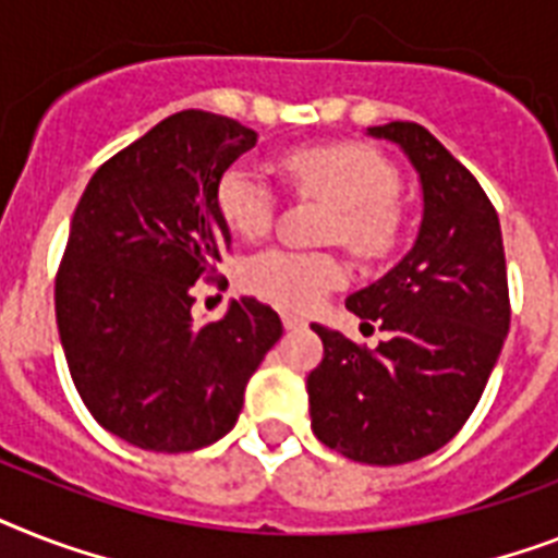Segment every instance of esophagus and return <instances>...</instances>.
Returning <instances> with one entry per match:
<instances>
[{"mask_svg": "<svg viewBox=\"0 0 558 558\" xmlns=\"http://www.w3.org/2000/svg\"><path fill=\"white\" fill-rule=\"evenodd\" d=\"M280 318H283V326H287V329H306V318H301V315H294V312H283V315H280Z\"/></svg>", "mask_w": 558, "mask_h": 558, "instance_id": "34e87169", "label": "esophagus"}]
</instances>
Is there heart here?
Here are the masks:
<instances>
[{"instance_id": "1", "label": "heart", "mask_w": 558, "mask_h": 558, "mask_svg": "<svg viewBox=\"0 0 558 558\" xmlns=\"http://www.w3.org/2000/svg\"><path fill=\"white\" fill-rule=\"evenodd\" d=\"M278 171L298 192L332 203L329 238L361 257L389 252L398 232V215L389 203L398 177L381 154L364 146H306L283 154ZM217 208L234 234L257 240L271 229L275 194L255 169L232 166L217 183ZM343 280L347 269L338 257L292 248H266L243 269V283L252 292L298 312L315 310Z\"/></svg>"}]
</instances>
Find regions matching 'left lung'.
<instances>
[{"instance_id":"8db88e82","label":"left lung","mask_w":558,"mask_h":558,"mask_svg":"<svg viewBox=\"0 0 558 558\" xmlns=\"http://www.w3.org/2000/svg\"><path fill=\"white\" fill-rule=\"evenodd\" d=\"M366 134L396 143L421 183V223L387 275L347 310L387 332L375 350L312 324L324 361L306 378L315 436L361 464L441 450L482 398L510 329L499 215L473 174L418 122Z\"/></svg>"}]
</instances>
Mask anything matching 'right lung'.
<instances>
[{"label": "right lung", "mask_w": 558, "mask_h": 558, "mask_svg": "<svg viewBox=\"0 0 558 558\" xmlns=\"http://www.w3.org/2000/svg\"><path fill=\"white\" fill-rule=\"evenodd\" d=\"M257 131L180 111L114 154L85 185L57 275V326L74 387L122 441L201 450L238 424L243 392L283 335L278 312L240 298L194 324V280L232 246L217 183Z\"/></svg>", "instance_id": "1"}]
</instances>
